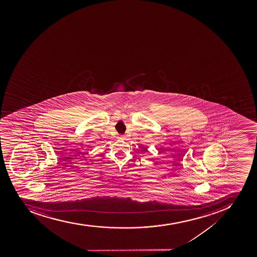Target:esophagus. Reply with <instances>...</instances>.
Segmentation results:
<instances>
[{
    "instance_id": "esophagus-1",
    "label": "esophagus",
    "mask_w": 257,
    "mask_h": 257,
    "mask_svg": "<svg viewBox=\"0 0 257 257\" xmlns=\"http://www.w3.org/2000/svg\"><path fill=\"white\" fill-rule=\"evenodd\" d=\"M119 138L122 139L123 136H119Z\"/></svg>"
}]
</instances>
